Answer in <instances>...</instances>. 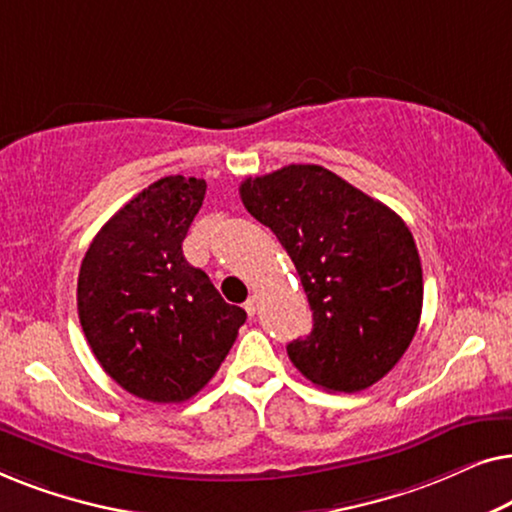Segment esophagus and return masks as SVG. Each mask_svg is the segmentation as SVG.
Segmentation results:
<instances>
[{
	"mask_svg": "<svg viewBox=\"0 0 512 512\" xmlns=\"http://www.w3.org/2000/svg\"><path fill=\"white\" fill-rule=\"evenodd\" d=\"M256 307H258V303H256V296H251L247 303H244V310H247V314L249 317H254L256 314Z\"/></svg>",
	"mask_w": 512,
	"mask_h": 512,
	"instance_id": "esophagus-1",
	"label": "esophagus"
}]
</instances>
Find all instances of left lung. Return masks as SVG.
<instances>
[{"instance_id":"left-lung-1","label":"left lung","mask_w":512,"mask_h":512,"mask_svg":"<svg viewBox=\"0 0 512 512\" xmlns=\"http://www.w3.org/2000/svg\"><path fill=\"white\" fill-rule=\"evenodd\" d=\"M240 198L282 242L310 300L312 333L286 347L293 366L328 391L373 387L422 314V263L405 221L321 165L244 179Z\"/></svg>"}]
</instances>
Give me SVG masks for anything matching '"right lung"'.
Masks as SVG:
<instances>
[{
	"label": "right lung",
	"instance_id": "1",
	"mask_svg": "<svg viewBox=\"0 0 512 512\" xmlns=\"http://www.w3.org/2000/svg\"><path fill=\"white\" fill-rule=\"evenodd\" d=\"M205 191V179L181 174L153 181L104 223L81 263L88 345L111 380L151 403L198 394L247 319L181 251Z\"/></svg>",
	"mask_w": 512,
	"mask_h": 512
}]
</instances>
